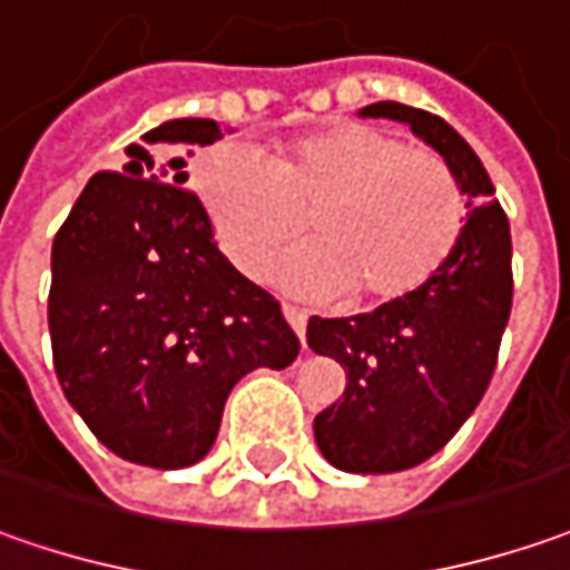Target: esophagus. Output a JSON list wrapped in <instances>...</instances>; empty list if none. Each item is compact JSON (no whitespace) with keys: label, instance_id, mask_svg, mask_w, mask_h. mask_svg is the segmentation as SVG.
Instances as JSON below:
<instances>
[{"label":"esophagus","instance_id":"34e87169","mask_svg":"<svg viewBox=\"0 0 570 570\" xmlns=\"http://www.w3.org/2000/svg\"><path fill=\"white\" fill-rule=\"evenodd\" d=\"M284 318L289 322V327L299 334V341L305 337V322H308V315H305L303 308H296V305H284Z\"/></svg>","mask_w":570,"mask_h":570}]
</instances>
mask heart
I'll return each instance as SVG.
<instances>
[{
    "mask_svg": "<svg viewBox=\"0 0 570 570\" xmlns=\"http://www.w3.org/2000/svg\"><path fill=\"white\" fill-rule=\"evenodd\" d=\"M195 186L224 255L246 277L303 233L281 281L305 296L344 293L350 305H391L420 293L454 255L466 198L439 154L410 148L368 122H331L281 141L265 157L220 145Z\"/></svg>",
    "mask_w": 570,
    "mask_h": 570,
    "instance_id": "1",
    "label": "heart"
}]
</instances>
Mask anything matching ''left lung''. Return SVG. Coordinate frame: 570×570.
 <instances>
[{
	"instance_id": "left-lung-1",
	"label": "left lung",
	"mask_w": 570,
	"mask_h": 570,
	"mask_svg": "<svg viewBox=\"0 0 570 570\" xmlns=\"http://www.w3.org/2000/svg\"><path fill=\"white\" fill-rule=\"evenodd\" d=\"M363 116L406 122L454 169L470 217L454 255L401 303L350 318L312 315L308 346L344 365V397L315 416L324 461L397 473L429 461L476 410L514 299L511 226L482 160L442 116L382 100Z\"/></svg>"
}]
</instances>
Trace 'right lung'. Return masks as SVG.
<instances>
[{
    "instance_id": "obj_1",
    "label": "right lung",
    "mask_w": 570,
    "mask_h": 570,
    "mask_svg": "<svg viewBox=\"0 0 570 570\" xmlns=\"http://www.w3.org/2000/svg\"><path fill=\"white\" fill-rule=\"evenodd\" d=\"M214 119H173L100 169L52 239L50 341L59 384L122 461L179 470L217 439L233 384L286 368L299 337L281 303L217 248L186 188L188 145Z\"/></svg>"
}]
</instances>
